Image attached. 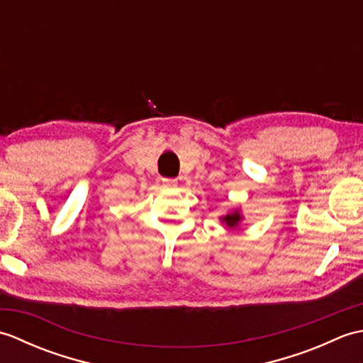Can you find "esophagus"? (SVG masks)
<instances>
[{
    "label": "esophagus",
    "mask_w": 363,
    "mask_h": 363,
    "mask_svg": "<svg viewBox=\"0 0 363 363\" xmlns=\"http://www.w3.org/2000/svg\"><path fill=\"white\" fill-rule=\"evenodd\" d=\"M162 182H164V186H167V187H172V186H174V179H172V177H162Z\"/></svg>",
    "instance_id": "obj_1"
}]
</instances>
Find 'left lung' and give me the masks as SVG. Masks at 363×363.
<instances>
[{
  "mask_svg": "<svg viewBox=\"0 0 363 363\" xmlns=\"http://www.w3.org/2000/svg\"><path fill=\"white\" fill-rule=\"evenodd\" d=\"M240 220H242V217H240V213H238V212L229 213V215H226L225 218H223V221H225L226 226H229V228H235Z\"/></svg>",
  "mask_w": 363,
  "mask_h": 363,
  "instance_id": "left-lung-1",
  "label": "left lung"
}]
</instances>
